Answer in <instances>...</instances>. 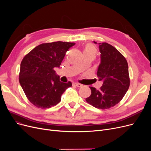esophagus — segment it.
Wrapping results in <instances>:
<instances>
[{
	"instance_id": "34e87169",
	"label": "esophagus",
	"mask_w": 151,
	"mask_h": 151,
	"mask_svg": "<svg viewBox=\"0 0 151 151\" xmlns=\"http://www.w3.org/2000/svg\"><path fill=\"white\" fill-rule=\"evenodd\" d=\"M74 85L76 86L77 87H79V88H81V87L83 86V85H82L81 84H79V83H74Z\"/></svg>"
}]
</instances>
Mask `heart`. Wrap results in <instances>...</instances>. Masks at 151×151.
<instances>
[{
  "mask_svg": "<svg viewBox=\"0 0 151 151\" xmlns=\"http://www.w3.org/2000/svg\"><path fill=\"white\" fill-rule=\"evenodd\" d=\"M84 55H89L93 56L94 58H96L97 55V50L93 44L88 43L85 45L84 48L83 50Z\"/></svg>",
  "mask_w": 151,
  "mask_h": 151,
  "instance_id": "b5f03b06",
  "label": "heart"
}]
</instances>
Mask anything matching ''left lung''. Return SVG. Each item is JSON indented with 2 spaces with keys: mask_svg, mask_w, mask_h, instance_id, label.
I'll return each instance as SVG.
<instances>
[{
  "mask_svg": "<svg viewBox=\"0 0 151 151\" xmlns=\"http://www.w3.org/2000/svg\"><path fill=\"white\" fill-rule=\"evenodd\" d=\"M99 45L101 63L97 76L103 85L98 90L90 87L91 94L86 101L95 108L104 109L115 106L124 97L129 88L130 78L128 63L124 56L107 43Z\"/></svg>",
  "mask_w": 151,
  "mask_h": 151,
  "instance_id": "1",
  "label": "left lung"
}]
</instances>
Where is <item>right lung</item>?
<instances>
[{
    "mask_svg": "<svg viewBox=\"0 0 151 151\" xmlns=\"http://www.w3.org/2000/svg\"><path fill=\"white\" fill-rule=\"evenodd\" d=\"M75 43L55 42L36 47L21 63L19 83L29 101L35 106L49 108L61 101V96L72 86L62 83L56 75L67 50Z\"/></svg>",
    "mask_w": 151,
    "mask_h": 151,
    "instance_id": "right-lung-1",
    "label": "right lung"
}]
</instances>
